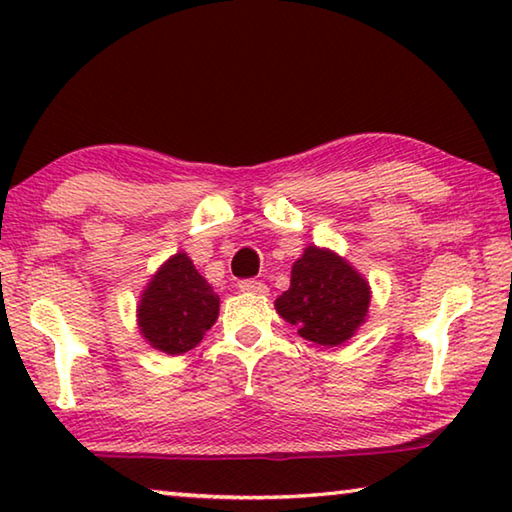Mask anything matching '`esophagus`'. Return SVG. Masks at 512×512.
<instances>
[{
	"mask_svg": "<svg viewBox=\"0 0 512 512\" xmlns=\"http://www.w3.org/2000/svg\"><path fill=\"white\" fill-rule=\"evenodd\" d=\"M239 289L244 293H257V296H266V293H268L266 284L259 282V280H241Z\"/></svg>",
	"mask_w": 512,
	"mask_h": 512,
	"instance_id": "esophagus-1",
	"label": "esophagus"
}]
</instances>
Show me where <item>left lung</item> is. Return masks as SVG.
<instances>
[{"label":"left lung","mask_w":512,"mask_h":512,"mask_svg":"<svg viewBox=\"0 0 512 512\" xmlns=\"http://www.w3.org/2000/svg\"><path fill=\"white\" fill-rule=\"evenodd\" d=\"M370 287L359 271L332 250L307 246L291 268V287L275 309L311 343L341 345L366 323Z\"/></svg>","instance_id":"1"}]
</instances>
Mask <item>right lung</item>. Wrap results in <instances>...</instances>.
<instances>
[{
  "label": "right lung",
  "mask_w": 512,
  "mask_h": 512,
  "mask_svg": "<svg viewBox=\"0 0 512 512\" xmlns=\"http://www.w3.org/2000/svg\"><path fill=\"white\" fill-rule=\"evenodd\" d=\"M216 316L219 296L187 253H176L158 268L137 305L142 336L164 354H185L196 348Z\"/></svg>",
  "instance_id": "obj_1"
}]
</instances>
